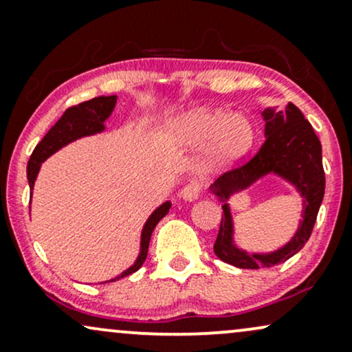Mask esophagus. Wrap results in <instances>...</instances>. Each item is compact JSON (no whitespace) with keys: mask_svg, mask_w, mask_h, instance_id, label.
<instances>
[{"mask_svg":"<svg viewBox=\"0 0 352 352\" xmlns=\"http://www.w3.org/2000/svg\"><path fill=\"white\" fill-rule=\"evenodd\" d=\"M199 194H201V186L197 183H189V184H186L183 189H181L179 196L183 197L184 201L192 202L199 197Z\"/></svg>","mask_w":352,"mask_h":352,"instance_id":"obj_1","label":"esophagus"}]
</instances>
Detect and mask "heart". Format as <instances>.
<instances>
[{
  "label": "heart",
  "instance_id": "1",
  "mask_svg": "<svg viewBox=\"0 0 352 352\" xmlns=\"http://www.w3.org/2000/svg\"><path fill=\"white\" fill-rule=\"evenodd\" d=\"M166 135L171 142L186 148L208 146L217 163L226 164L242 158L255 140L252 120L243 113L224 110L196 109L168 123Z\"/></svg>",
  "mask_w": 352,
  "mask_h": 352
}]
</instances>
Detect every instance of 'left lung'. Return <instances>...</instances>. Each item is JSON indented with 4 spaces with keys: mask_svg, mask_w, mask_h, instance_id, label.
<instances>
[{
    "mask_svg": "<svg viewBox=\"0 0 352 352\" xmlns=\"http://www.w3.org/2000/svg\"><path fill=\"white\" fill-rule=\"evenodd\" d=\"M265 142L249 163L230 169L210 184L222 204V221L214 243V254L222 262L239 268L274 267L285 262L303 249L315 227L318 210L324 196V169L321 143L298 107L288 103L285 110L265 109ZM275 174L290 182L304 201L300 226L292 241L278 251L268 254H250L239 250L233 242V221L228 199L245 190L260 177Z\"/></svg>",
    "mask_w": 352,
    "mask_h": 352,
    "instance_id": "left-lung-1",
    "label": "left lung"
}]
</instances>
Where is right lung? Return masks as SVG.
Here are the masks:
<instances>
[{"instance_id": "right-lung-1", "label": "right lung", "mask_w": 352, "mask_h": 352, "mask_svg": "<svg viewBox=\"0 0 352 352\" xmlns=\"http://www.w3.org/2000/svg\"><path fill=\"white\" fill-rule=\"evenodd\" d=\"M115 105H117V95H109V97H103L102 95V97H95L89 102H82L76 107H70V109L64 111V115L57 120L56 125H54L51 130L45 133L44 138L37 143L31 158L28 161V181L29 188H31V196L37 173H39L41 169V164H43L49 156L54 155V153L59 151L60 148H64L65 144L76 142L78 138H84V136L100 133V131L105 130V120L110 117ZM169 208H171V202L166 201L163 202L158 209L153 210V214L148 217V221L144 222L143 226L142 239H140L138 258L135 260V263L130 268H126L125 272H122V274L115 276V278L107 280V282H115V280L123 278V276L135 274V272L143 265V262L146 260L148 255V247H150L153 230H155L156 224H158L161 219L169 212Z\"/></svg>"}]
</instances>
